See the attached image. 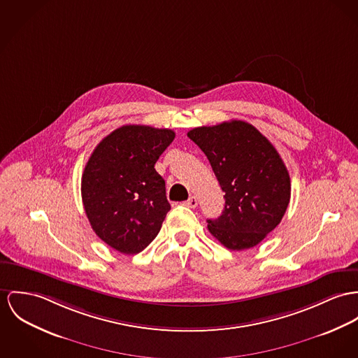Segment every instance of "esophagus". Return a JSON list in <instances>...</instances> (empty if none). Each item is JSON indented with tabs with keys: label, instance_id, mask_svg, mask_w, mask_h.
Here are the masks:
<instances>
[{
	"label": "esophagus",
	"instance_id": "esophagus-1",
	"mask_svg": "<svg viewBox=\"0 0 358 358\" xmlns=\"http://www.w3.org/2000/svg\"><path fill=\"white\" fill-rule=\"evenodd\" d=\"M184 204L188 206V207H191V208H194V207L197 206V199H196V196H191Z\"/></svg>",
	"mask_w": 358,
	"mask_h": 358
}]
</instances>
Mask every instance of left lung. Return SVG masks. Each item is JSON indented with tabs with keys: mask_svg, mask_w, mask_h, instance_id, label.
I'll return each mask as SVG.
<instances>
[{
	"mask_svg": "<svg viewBox=\"0 0 358 358\" xmlns=\"http://www.w3.org/2000/svg\"><path fill=\"white\" fill-rule=\"evenodd\" d=\"M208 158L224 192V208L207 220L210 233L231 250L256 247L283 218L290 177L270 140L253 125L233 120L188 132Z\"/></svg>",
	"mask_w": 358,
	"mask_h": 358,
	"instance_id": "8db88e82",
	"label": "left lung"
}]
</instances>
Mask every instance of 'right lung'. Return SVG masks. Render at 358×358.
<instances>
[{"instance_id":"1","label":"right lung","mask_w":358,"mask_h":358,"mask_svg":"<svg viewBox=\"0 0 358 358\" xmlns=\"http://www.w3.org/2000/svg\"><path fill=\"white\" fill-rule=\"evenodd\" d=\"M174 138L171 129L124 125L92 151L83 204L92 230L113 249L135 255L158 236L170 204L154 166Z\"/></svg>"}]
</instances>
